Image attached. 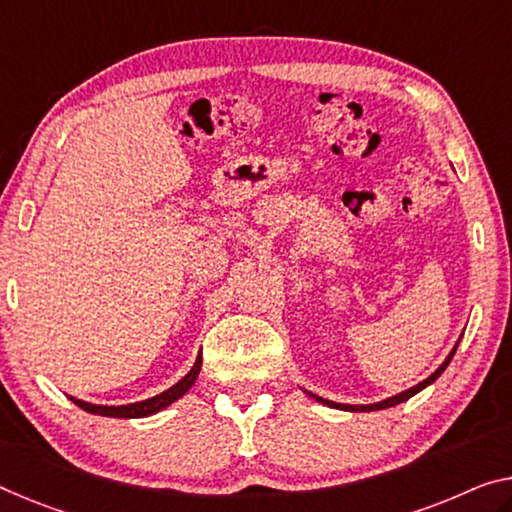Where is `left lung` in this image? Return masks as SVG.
<instances>
[{
  "label": "left lung",
  "instance_id": "1",
  "mask_svg": "<svg viewBox=\"0 0 512 512\" xmlns=\"http://www.w3.org/2000/svg\"><path fill=\"white\" fill-rule=\"evenodd\" d=\"M458 343H460V341H458ZM458 343H455V348L451 350V355H448V357L444 359V364L439 366L437 371L432 373L430 377H426V380L416 384V387L407 389V391H403V393H398V396H391V398H387V400H380V403H373V405H343V403H334V400H325V398H320V396H316V393H311V391H306V393H309L311 398H316L318 403H322V405H327V407H336V410H345V412H375V410H387V407H393V405L405 403V400H410V398L414 396V393H419L421 389H426L428 384L435 382L437 377L446 371V366L451 364V359H453V355H455V350H458Z\"/></svg>",
  "mask_w": 512,
  "mask_h": 512
}]
</instances>
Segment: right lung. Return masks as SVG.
<instances>
[{"instance_id":"right-lung-1","label":"right lung","mask_w":512,"mask_h":512,"mask_svg":"<svg viewBox=\"0 0 512 512\" xmlns=\"http://www.w3.org/2000/svg\"><path fill=\"white\" fill-rule=\"evenodd\" d=\"M201 355L196 357L194 366L190 368V373H187L183 380H178L174 387L157 393V396L148 398V400H141V403H130V405H93V403H86V400H80V398H73L70 396V400L77 407H82L84 412L89 414H98V416H114V419H144V416H151L155 412L164 410V407H169L171 403H176L178 398H183L187 391L192 389V384L196 382V377H199V371H201Z\"/></svg>"}]
</instances>
